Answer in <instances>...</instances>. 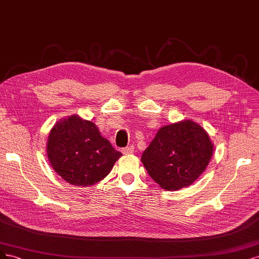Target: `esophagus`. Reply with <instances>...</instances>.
<instances>
[{
  "instance_id": "1",
  "label": "esophagus",
  "mask_w": 259,
  "mask_h": 259,
  "mask_svg": "<svg viewBox=\"0 0 259 259\" xmlns=\"http://www.w3.org/2000/svg\"><path fill=\"white\" fill-rule=\"evenodd\" d=\"M133 151H135V147H133L132 145H131V146H128V147H124V148H122V149H121L122 154H124V155L132 154V153H133Z\"/></svg>"
}]
</instances>
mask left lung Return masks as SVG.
Segmentation results:
<instances>
[{
  "label": "left lung",
  "mask_w": 259,
  "mask_h": 259,
  "mask_svg": "<svg viewBox=\"0 0 259 259\" xmlns=\"http://www.w3.org/2000/svg\"><path fill=\"white\" fill-rule=\"evenodd\" d=\"M213 151L207 132L188 119L158 130L141 160L161 188L179 190L193 184L204 172Z\"/></svg>",
  "instance_id": "1"
}]
</instances>
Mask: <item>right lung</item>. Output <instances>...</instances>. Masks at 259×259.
I'll list each match as a JSON object with an SVG mask.
<instances>
[{
	"mask_svg": "<svg viewBox=\"0 0 259 259\" xmlns=\"http://www.w3.org/2000/svg\"><path fill=\"white\" fill-rule=\"evenodd\" d=\"M46 152L53 169L71 185L93 186L111 172L122 154L78 115L58 121L49 132Z\"/></svg>",
	"mask_w": 259,
	"mask_h": 259,
	"instance_id": "1",
	"label": "right lung"
}]
</instances>
